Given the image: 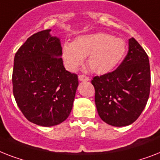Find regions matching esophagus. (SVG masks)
Wrapping results in <instances>:
<instances>
[{
    "instance_id": "1",
    "label": "esophagus",
    "mask_w": 160,
    "mask_h": 160,
    "mask_svg": "<svg viewBox=\"0 0 160 160\" xmlns=\"http://www.w3.org/2000/svg\"><path fill=\"white\" fill-rule=\"evenodd\" d=\"M78 78H79V80L80 81H88V80H89V78L88 76H84V75H79Z\"/></svg>"
}]
</instances>
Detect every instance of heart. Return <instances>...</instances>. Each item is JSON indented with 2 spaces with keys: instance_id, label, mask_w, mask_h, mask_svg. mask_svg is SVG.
<instances>
[{
  "instance_id": "b5f03b06",
  "label": "heart",
  "mask_w": 160,
  "mask_h": 160,
  "mask_svg": "<svg viewBox=\"0 0 160 160\" xmlns=\"http://www.w3.org/2000/svg\"><path fill=\"white\" fill-rule=\"evenodd\" d=\"M126 51V43L122 38L108 33H95L79 36L73 42H64L62 58L69 71H76L87 57V64L92 71L105 74L122 62Z\"/></svg>"
}]
</instances>
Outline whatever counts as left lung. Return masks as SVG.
<instances>
[{"instance_id":"obj_1","label":"left lung","mask_w":160,"mask_h":160,"mask_svg":"<svg viewBox=\"0 0 160 160\" xmlns=\"http://www.w3.org/2000/svg\"><path fill=\"white\" fill-rule=\"evenodd\" d=\"M96 108L103 122L114 127L132 124L147 103L150 89L149 58L132 38L126 58L115 71L91 80Z\"/></svg>"}]
</instances>
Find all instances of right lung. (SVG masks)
Masks as SVG:
<instances>
[{"mask_svg": "<svg viewBox=\"0 0 160 160\" xmlns=\"http://www.w3.org/2000/svg\"><path fill=\"white\" fill-rule=\"evenodd\" d=\"M50 31L34 33L18 49L12 74L18 107L29 122L42 127L68 118L79 84L77 75L65 69L60 39Z\"/></svg>", "mask_w": 160, "mask_h": 160, "instance_id": "add662e5", "label": "right lung"}]
</instances>
